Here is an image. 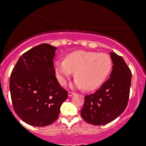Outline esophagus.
Wrapping results in <instances>:
<instances>
[{
  "instance_id": "34e87169",
  "label": "esophagus",
  "mask_w": 146,
  "mask_h": 146,
  "mask_svg": "<svg viewBox=\"0 0 146 146\" xmlns=\"http://www.w3.org/2000/svg\"><path fill=\"white\" fill-rule=\"evenodd\" d=\"M68 95L69 97H72L73 95H75V93H73V92H71V91H69L68 93Z\"/></svg>"
}]
</instances>
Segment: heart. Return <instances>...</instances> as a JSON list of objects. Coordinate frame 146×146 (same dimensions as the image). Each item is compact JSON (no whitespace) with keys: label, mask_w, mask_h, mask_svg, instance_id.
<instances>
[{"label":"heart","mask_w":146,"mask_h":146,"mask_svg":"<svg viewBox=\"0 0 146 146\" xmlns=\"http://www.w3.org/2000/svg\"><path fill=\"white\" fill-rule=\"evenodd\" d=\"M112 60L106 53L78 50L68 53L64 61L54 64L55 71L60 84L75 72L74 84L78 88L92 90L98 88L109 75Z\"/></svg>","instance_id":"obj_1"}]
</instances>
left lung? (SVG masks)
<instances>
[{"instance_id": "1", "label": "left lung", "mask_w": 146, "mask_h": 146, "mask_svg": "<svg viewBox=\"0 0 146 146\" xmlns=\"http://www.w3.org/2000/svg\"><path fill=\"white\" fill-rule=\"evenodd\" d=\"M113 61L110 78L95 93L85 95L81 116L92 125L113 121L126 108L131 85V71L121 56L110 53Z\"/></svg>"}]
</instances>
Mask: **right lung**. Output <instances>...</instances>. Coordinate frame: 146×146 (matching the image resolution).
I'll return each instance as SVG.
<instances>
[{"label": "right lung", "mask_w": 146, "mask_h": 146, "mask_svg": "<svg viewBox=\"0 0 146 146\" xmlns=\"http://www.w3.org/2000/svg\"><path fill=\"white\" fill-rule=\"evenodd\" d=\"M56 46L41 44L25 52L13 68L9 81L15 113L33 126L51 124L59 116L68 92L55 75Z\"/></svg>", "instance_id": "1"}]
</instances>
